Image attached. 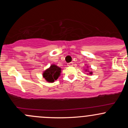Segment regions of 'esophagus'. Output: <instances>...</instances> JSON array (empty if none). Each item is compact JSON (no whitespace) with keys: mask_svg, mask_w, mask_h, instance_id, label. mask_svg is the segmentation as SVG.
I'll use <instances>...</instances> for the list:
<instances>
[{"mask_svg":"<svg viewBox=\"0 0 128 128\" xmlns=\"http://www.w3.org/2000/svg\"><path fill=\"white\" fill-rule=\"evenodd\" d=\"M73 65H74L73 62H69V64H68V66H72Z\"/></svg>","mask_w":128,"mask_h":128,"instance_id":"34e87169","label":"esophagus"}]
</instances>
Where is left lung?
I'll return each instance as SVG.
<instances>
[{
  "mask_svg": "<svg viewBox=\"0 0 128 128\" xmlns=\"http://www.w3.org/2000/svg\"><path fill=\"white\" fill-rule=\"evenodd\" d=\"M90 74H92V72H90Z\"/></svg>",
  "mask_w": 128,
  "mask_h": 128,
  "instance_id": "obj_1",
  "label": "left lung"
}]
</instances>
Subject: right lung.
<instances>
[{
    "label": "right lung",
    "mask_w": 128,
    "mask_h": 128,
    "mask_svg": "<svg viewBox=\"0 0 128 128\" xmlns=\"http://www.w3.org/2000/svg\"><path fill=\"white\" fill-rule=\"evenodd\" d=\"M60 68L56 65H51L49 69L44 72L43 77L48 82H53L56 80L60 76Z\"/></svg>",
    "instance_id": "1"
}]
</instances>
